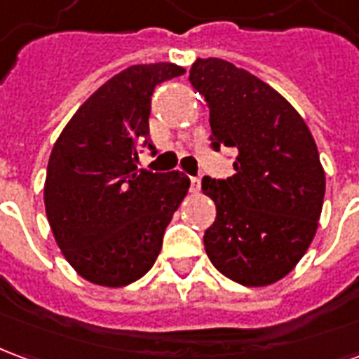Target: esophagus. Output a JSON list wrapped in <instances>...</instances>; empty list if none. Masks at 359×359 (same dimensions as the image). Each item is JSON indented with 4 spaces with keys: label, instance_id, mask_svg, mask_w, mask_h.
Instances as JSON below:
<instances>
[{
    "label": "esophagus",
    "instance_id": "1",
    "mask_svg": "<svg viewBox=\"0 0 359 359\" xmlns=\"http://www.w3.org/2000/svg\"><path fill=\"white\" fill-rule=\"evenodd\" d=\"M200 187H202V179L200 177H190V190L192 192H200Z\"/></svg>",
    "mask_w": 359,
    "mask_h": 359
}]
</instances>
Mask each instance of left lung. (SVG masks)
I'll use <instances>...</instances> for the list:
<instances>
[{"label":"left lung","instance_id":"left-lung-1","mask_svg":"<svg viewBox=\"0 0 359 359\" xmlns=\"http://www.w3.org/2000/svg\"><path fill=\"white\" fill-rule=\"evenodd\" d=\"M190 82L210 107L211 148L236 151L233 177L202 180L217 208L205 252L241 285L277 283L309 248L323 208L313 136L277 90L225 59H198Z\"/></svg>","mask_w":359,"mask_h":359}]
</instances>
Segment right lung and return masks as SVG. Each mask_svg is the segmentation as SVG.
I'll use <instances>...</instances> for the list:
<instances>
[{
  "label": "right lung",
  "mask_w": 359,
  "mask_h": 359,
  "mask_svg": "<svg viewBox=\"0 0 359 359\" xmlns=\"http://www.w3.org/2000/svg\"><path fill=\"white\" fill-rule=\"evenodd\" d=\"M172 63L133 65L82 103L51 149L43 202L57 246L76 273L102 286L144 277L184 200V172L138 169L149 140L151 94L180 76Z\"/></svg>",
  "instance_id": "right-lung-1"
}]
</instances>
